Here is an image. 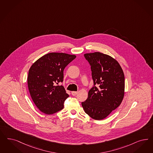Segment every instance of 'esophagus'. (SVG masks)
<instances>
[{"mask_svg": "<svg viewBox=\"0 0 153 153\" xmlns=\"http://www.w3.org/2000/svg\"><path fill=\"white\" fill-rule=\"evenodd\" d=\"M71 94H72V95L75 96V95L77 94V91H72Z\"/></svg>", "mask_w": 153, "mask_h": 153, "instance_id": "34e87169", "label": "esophagus"}]
</instances>
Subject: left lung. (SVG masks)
<instances>
[{
    "instance_id": "8db88e82",
    "label": "left lung",
    "mask_w": 153,
    "mask_h": 153,
    "mask_svg": "<svg viewBox=\"0 0 153 153\" xmlns=\"http://www.w3.org/2000/svg\"><path fill=\"white\" fill-rule=\"evenodd\" d=\"M84 57L91 67L94 86L81 104L86 114L100 120L121 104L124 95V74L119 63L108 55L95 52L85 53Z\"/></svg>"
}]
</instances>
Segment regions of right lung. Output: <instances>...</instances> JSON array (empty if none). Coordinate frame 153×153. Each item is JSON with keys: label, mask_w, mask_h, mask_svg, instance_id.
Here are the masks:
<instances>
[{"label": "right lung", "mask_w": 153, "mask_h": 153, "mask_svg": "<svg viewBox=\"0 0 153 153\" xmlns=\"http://www.w3.org/2000/svg\"><path fill=\"white\" fill-rule=\"evenodd\" d=\"M76 58L65 53L45 55L32 64L27 77V85L32 99L40 111L48 115L62 110L69 95L62 85L65 67Z\"/></svg>", "instance_id": "right-lung-1"}]
</instances>
